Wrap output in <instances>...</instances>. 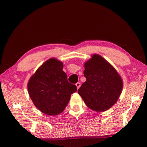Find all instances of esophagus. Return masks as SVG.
<instances>
[{
  "mask_svg": "<svg viewBox=\"0 0 147 147\" xmlns=\"http://www.w3.org/2000/svg\"><path fill=\"white\" fill-rule=\"evenodd\" d=\"M75 85H76V87H77V89H78L81 87V83L80 82H77Z\"/></svg>",
  "mask_w": 147,
  "mask_h": 147,
  "instance_id": "1",
  "label": "esophagus"
}]
</instances>
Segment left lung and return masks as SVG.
Returning a JSON list of instances; mask_svg holds the SVG:
<instances>
[{
    "label": "left lung",
    "instance_id": "obj_1",
    "mask_svg": "<svg viewBox=\"0 0 147 147\" xmlns=\"http://www.w3.org/2000/svg\"><path fill=\"white\" fill-rule=\"evenodd\" d=\"M86 81L78 89L86 105L97 112H103L117 102L123 83L115 68L100 55L93 54L84 64Z\"/></svg>",
    "mask_w": 147,
    "mask_h": 147
}]
</instances>
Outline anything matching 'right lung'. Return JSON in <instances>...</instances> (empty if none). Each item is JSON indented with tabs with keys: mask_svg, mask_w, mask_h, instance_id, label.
<instances>
[{
	"mask_svg": "<svg viewBox=\"0 0 147 147\" xmlns=\"http://www.w3.org/2000/svg\"><path fill=\"white\" fill-rule=\"evenodd\" d=\"M63 63L51 58L42 65L30 78L28 92L35 107L48 115L63 111L72 93L77 90L63 71Z\"/></svg>",
	"mask_w": 147,
	"mask_h": 147,
	"instance_id": "add662e5",
	"label": "right lung"
}]
</instances>
